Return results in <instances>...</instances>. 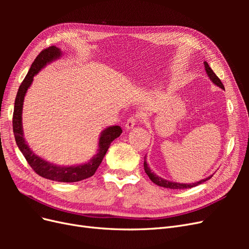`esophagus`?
Wrapping results in <instances>:
<instances>
[{
    "mask_svg": "<svg viewBox=\"0 0 249 249\" xmlns=\"http://www.w3.org/2000/svg\"><path fill=\"white\" fill-rule=\"evenodd\" d=\"M137 124L136 117H135V116H131L129 119L126 120V123H125V129H126V130H131L132 127H134L135 124Z\"/></svg>",
    "mask_w": 249,
    "mask_h": 249,
    "instance_id": "34e87169",
    "label": "esophagus"
}]
</instances>
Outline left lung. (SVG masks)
<instances>
[{
	"label": "left lung",
	"mask_w": 249,
	"mask_h": 249,
	"mask_svg": "<svg viewBox=\"0 0 249 249\" xmlns=\"http://www.w3.org/2000/svg\"><path fill=\"white\" fill-rule=\"evenodd\" d=\"M203 64H205V69H206V71H207V74L209 76L210 80L212 81L215 85H217L218 87H220L221 89H224V86L222 84V82L220 81V79L218 78L215 72L212 71V69L209 66V64L207 62H203ZM144 170L146 172V175L148 176V178H150V180H152L153 183H155L156 185L160 186V187H164V188H169V189H187V188H192V187H195L197 186L203 182H206V180L210 179L211 178H212V176H210L209 178H206L205 179H201L199 180V182L197 183H193V184H179V183H176V182H170V180H167V179H164L162 178L161 177L157 176L156 173L154 171L150 170V168L148 167V165L146 163V156L144 157Z\"/></svg>",
	"instance_id": "obj_1"
}]
</instances>
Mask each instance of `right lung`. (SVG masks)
<instances>
[{
    "label": "right lung",
    "instance_id": "1",
    "mask_svg": "<svg viewBox=\"0 0 249 249\" xmlns=\"http://www.w3.org/2000/svg\"><path fill=\"white\" fill-rule=\"evenodd\" d=\"M61 50L55 46H52L41 51L39 53V55L35 58L26 78L21 82V84L18 88L16 102H14L12 126L14 138H16L17 144L19 150L26 158V160L30 166L32 167V169L37 173V175L44 178L56 180V182L73 183L88 178L94 175L97 167L101 165L105 155H106L111 142L120 136V134L123 133V130L119 125H113L105 129L101 133L99 149H97L96 155L88 163L77 165V166H58V165L44 161L42 158L36 156L32 152L31 148L28 146L27 142L24 138V132H22L21 124L22 105H24L26 92L28 88L31 86L33 82V77L35 74L40 71L47 64L51 63L52 61H55L56 59L61 56Z\"/></svg>",
    "mask_w": 249,
    "mask_h": 249
}]
</instances>
